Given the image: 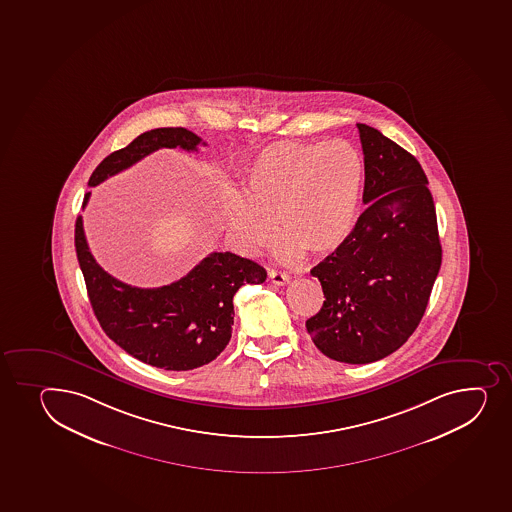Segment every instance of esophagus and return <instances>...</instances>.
Instances as JSON below:
<instances>
[{
    "label": "esophagus",
    "mask_w": 512,
    "mask_h": 512,
    "mask_svg": "<svg viewBox=\"0 0 512 512\" xmlns=\"http://www.w3.org/2000/svg\"><path fill=\"white\" fill-rule=\"evenodd\" d=\"M269 279L274 282L275 285L289 284L290 275L287 272H280V270H269Z\"/></svg>",
    "instance_id": "34e87169"
}]
</instances>
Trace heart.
Instances as JSON below:
<instances>
[{
  "mask_svg": "<svg viewBox=\"0 0 512 512\" xmlns=\"http://www.w3.org/2000/svg\"><path fill=\"white\" fill-rule=\"evenodd\" d=\"M364 176L363 156L344 139L270 144L245 164L243 198L227 196L223 220L245 255L259 253L274 240L275 222L285 235L280 259H297L304 250L327 255L353 230Z\"/></svg>",
  "mask_w": 512,
  "mask_h": 512,
  "instance_id": "1",
  "label": "heart"
}]
</instances>
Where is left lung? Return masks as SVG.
<instances>
[{
  "label": "left lung",
  "instance_id": "1",
  "mask_svg": "<svg viewBox=\"0 0 512 512\" xmlns=\"http://www.w3.org/2000/svg\"><path fill=\"white\" fill-rule=\"evenodd\" d=\"M356 126L366 210L346 242L311 270L326 301L306 327L327 358L366 364L395 353L417 329L442 265V245L417 158L375 127Z\"/></svg>",
  "mask_w": 512,
  "mask_h": 512
}]
</instances>
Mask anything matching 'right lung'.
<instances>
[{"label":"right lung","instance_id":"obj_1","mask_svg":"<svg viewBox=\"0 0 512 512\" xmlns=\"http://www.w3.org/2000/svg\"><path fill=\"white\" fill-rule=\"evenodd\" d=\"M201 137L185 127L143 132L114 151L90 176L89 186L131 168L161 148L198 151ZM90 193H85L82 208ZM75 252L89 301L107 336L132 358L168 371L200 368L222 353L232 338L233 296L245 284L267 279L262 265L232 252H213L190 274L158 289L124 284L95 262L85 240L82 216L75 222Z\"/></svg>","mask_w":512,"mask_h":512}]
</instances>
